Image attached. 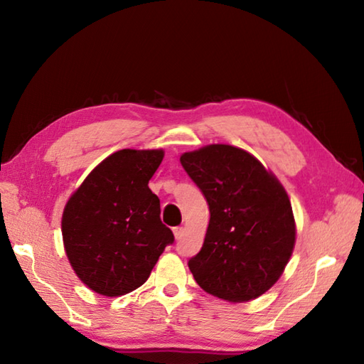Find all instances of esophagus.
Wrapping results in <instances>:
<instances>
[{
	"mask_svg": "<svg viewBox=\"0 0 364 364\" xmlns=\"http://www.w3.org/2000/svg\"><path fill=\"white\" fill-rule=\"evenodd\" d=\"M183 233H184L183 227H175V228H173V235H175V239H180V237L183 236Z\"/></svg>",
	"mask_w": 364,
	"mask_h": 364,
	"instance_id": "1",
	"label": "esophagus"
}]
</instances>
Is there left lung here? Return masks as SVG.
<instances>
[{
  "label": "left lung",
  "mask_w": 364,
  "mask_h": 364,
  "mask_svg": "<svg viewBox=\"0 0 364 364\" xmlns=\"http://www.w3.org/2000/svg\"><path fill=\"white\" fill-rule=\"evenodd\" d=\"M180 161L211 214L202 250L188 262L196 282L228 301L262 296L283 274L296 244L292 206L282 183L233 145H206Z\"/></svg>",
  "instance_id": "1"
}]
</instances>
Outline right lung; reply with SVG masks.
<instances>
[{"instance_id": "right-lung-1", "label": "right lung", "mask_w": 364, "mask_h": 364, "mask_svg": "<svg viewBox=\"0 0 364 364\" xmlns=\"http://www.w3.org/2000/svg\"><path fill=\"white\" fill-rule=\"evenodd\" d=\"M162 158V150L112 153L64 208L67 258L80 280L102 296L119 297L142 286L175 241L161 222L159 198L149 188Z\"/></svg>"}]
</instances>
